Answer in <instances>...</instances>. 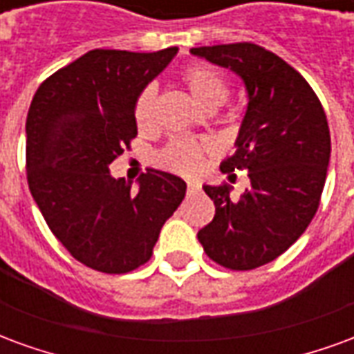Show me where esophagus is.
<instances>
[{"mask_svg":"<svg viewBox=\"0 0 354 354\" xmlns=\"http://www.w3.org/2000/svg\"><path fill=\"white\" fill-rule=\"evenodd\" d=\"M201 189V185L197 182H187V195H193Z\"/></svg>","mask_w":354,"mask_h":354,"instance_id":"esophagus-1","label":"esophagus"}]
</instances>
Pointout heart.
<instances>
[{
    "mask_svg": "<svg viewBox=\"0 0 354 354\" xmlns=\"http://www.w3.org/2000/svg\"><path fill=\"white\" fill-rule=\"evenodd\" d=\"M180 83L195 104L205 111H212L225 102L230 85L222 73L205 64H193L180 72ZM155 119V93L151 87L142 88L134 100V121L140 131H149ZM208 151L207 142L193 138H172L157 153V162L162 169L192 176L197 174Z\"/></svg>",
    "mask_w": 354,
    "mask_h": 354,
    "instance_id": "obj_1",
    "label": "heart"
}]
</instances>
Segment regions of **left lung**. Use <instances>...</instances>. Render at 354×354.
I'll return each instance as SVG.
<instances>
[{
	"label": "left lung",
	"instance_id": "1",
	"mask_svg": "<svg viewBox=\"0 0 354 354\" xmlns=\"http://www.w3.org/2000/svg\"><path fill=\"white\" fill-rule=\"evenodd\" d=\"M192 53L237 72L248 91L237 151L220 169L246 170L252 187L233 201L227 185H203L216 214L197 239L218 266L250 271L286 252L319 210L330 161L326 113L304 75L266 47L241 41Z\"/></svg>",
	"mask_w": 354,
	"mask_h": 354
}]
</instances>
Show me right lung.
<instances>
[{"label":"right lung","mask_w":354,"mask_h":354,"mask_svg":"<svg viewBox=\"0 0 354 354\" xmlns=\"http://www.w3.org/2000/svg\"><path fill=\"white\" fill-rule=\"evenodd\" d=\"M176 50H88L43 81L28 109L32 197L53 235L94 271L121 274L144 266L184 199L185 182L169 172L147 170L134 192L108 169L138 134L136 96Z\"/></svg>","instance_id":"add662e5"}]
</instances>
